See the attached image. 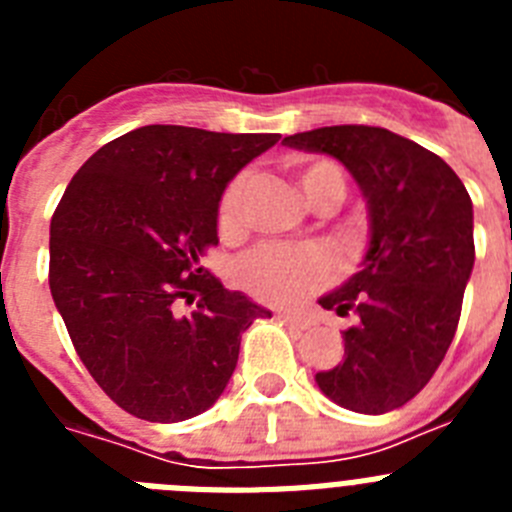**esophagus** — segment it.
Instances as JSON below:
<instances>
[{
	"label": "esophagus",
	"instance_id": "obj_1",
	"mask_svg": "<svg viewBox=\"0 0 512 512\" xmlns=\"http://www.w3.org/2000/svg\"><path fill=\"white\" fill-rule=\"evenodd\" d=\"M277 318L284 320L287 325H292V328H307L310 325V320L305 318V315H300V312H277Z\"/></svg>",
	"mask_w": 512,
	"mask_h": 512
}]
</instances>
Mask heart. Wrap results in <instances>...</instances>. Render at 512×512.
<instances>
[{
	"instance_id": "b5f03b06",
	"label": "heart",
	"mask_w": 512,
	"mask_h": 512,
	"mask_svg": "<svg viewBox=\"0 0 512 512\" xmlns=\"http://www.w3.org/2000/svg\"><path fill=\"white\" fill-rule=\"evenodd\" d=\"M297 179L312 207L320 202H333L336 207L346 194V176L330 161L297 164ZM246 184L248 176L238 174L225 187L217 210L223 230H235L241 223ZM330 274H333V259L318 243H264L235 264L238 284L256 300L269 305H295L305 300L328 282Z\"/></svg>"
}]
</instances>
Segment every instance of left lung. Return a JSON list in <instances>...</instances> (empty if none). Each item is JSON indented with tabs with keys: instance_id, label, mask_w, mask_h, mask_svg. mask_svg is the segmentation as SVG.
<instances>
[{
	"instance_id": "8db88e82",
	"label": "left lung",
	"mask_w": 512,
	"mask_h": 512,
	"mask_svg": "<svg viewBox=\"0 0 512 512\" xmlns=\"http://www.w3.org/2000/svg\"><path fill=\"white\" fill-rule=\"evenodd\" d=\"M282 143L341 161L369 210L361 269L318 300L354 323L343 330V359L315 382L354 413L402 408L431 382L459 325L474 266L467 187L441 156L384 128L333 125Z\"/></svg>"
}]
</instances>
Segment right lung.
Masks as SVG:
<instances>
[{
    "mask_svg": "<svg viewBox=\"0 0 512 512\" xmlns=\"http://www.w3.org/2000/svg\"><path fill=\"white\" fill-rule=\"evenodd\" d=\"M279 138L146 125L99 148L63 192L51 220L53 302L94 382L135 418L179 423L212 408L241 333L271 318L200 259L217 243L228 182Z\"/></svg>",
    "mask_w": 512,
    "mask_h": 512,
    "instance_id": "add662e5",
    "label": "right lung"
}]
</instances>
